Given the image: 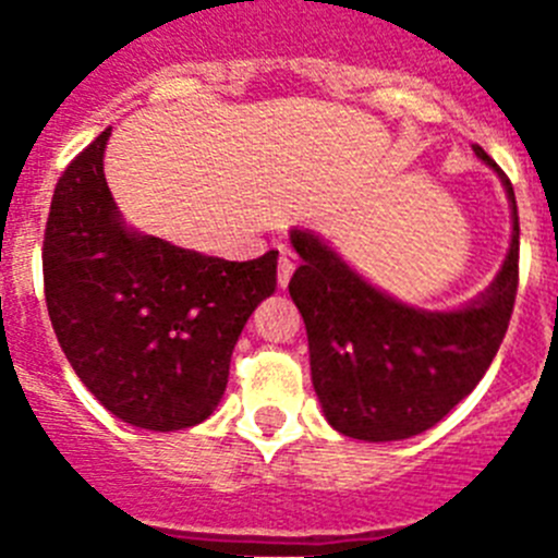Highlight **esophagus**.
Wrapping results in <instances>:
<instances>
[{"instance_id": "esophagus-1", "label": "esophagus", "mask_w": 558, "mask_h": 558, "mask_svg": "<svg viewBox=\"0 0 558 558\" xmlns=\"http://www.w3.org/2000/svg\"><path fill=\"white\" fill-rule=\"evenodd\" d=\"M295 265H299V256H295L293 251L282 248V254H279V288H288Z\"/></svg>"}]
</instances>
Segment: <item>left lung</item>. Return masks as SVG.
<instances>
[{"instance_id": "8db88e82", "label": "left lung", "mask_w": 558, "mask_h": 558, "mask_svg": "<svg viewBox=\"0 0 558 558\" xmlns=\"http://www.w3.org/2000/svg\"><path fill=\"white\" fill-rule=\"evenodd\" d=\"M511 248L492 288L452 313H427L360 279L327 243L293 229L302 265L288 290L304 318L313 386L324 416L360 441H399L430 430L481 383L511 322L520 282V218L509 175Z\"/></svg>"}]
</instances>
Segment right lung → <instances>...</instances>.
Here are the masks:
<instances>
[{"label": "right lung", "mask_w": 558, "mask_h": 558, "mask_svg": "<svg viewBox=\"0 0 558 558\" xmlns=\"http://www.w3.org/2000/svg\"><path fill=\"white\" fill-rule=\"evenodd\" d=\"M111 128L69 161L44 229V295L83 386L142 430L218 408L234 343L276 290V256L229 263L122 226L102 175Z\"/></svg>", "instance_id": "1"}]
</instances>
